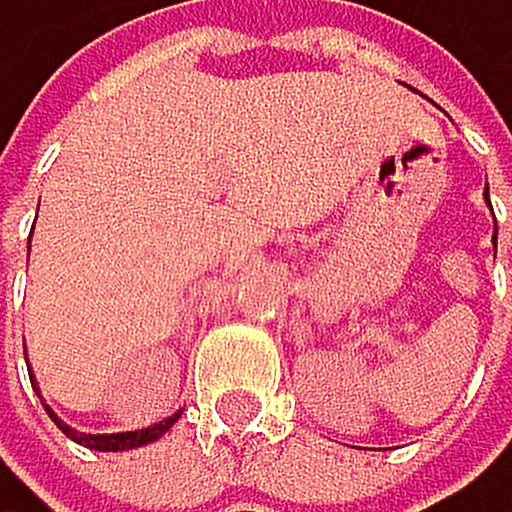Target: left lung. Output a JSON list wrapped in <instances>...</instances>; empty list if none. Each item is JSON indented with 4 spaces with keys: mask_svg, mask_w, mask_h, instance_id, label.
<instances>
[{
    "mask_svg": "<svg viewBox=\"0 0 512 512\" xmlns=\"http://www.w3.org/2000/svg\"><path fill=\"white\" fill-rule=\"evenodd\" d=\"M493 241H496V238H493Z\"/></svg>",
    "mask_w": 512,
    "mask_h": 512,
    "instance_id": "8db88e82",
    "label": "left lung"
}]
</instances>
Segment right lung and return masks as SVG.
<instances>
[{"mask_svg":"<svg viewBox=\"0 0 512 512\" xmlns=\"http://www.w3.org/2000/svg\"><path fill=\"white\" fill-rule=\"evenodd\" d=\"M180 416H170V419H164V422H153V426H147V429H137V432H113V436H86V432H76V429H69V426H63V422H56L59 429L66 432L73 443H80V446H86V449H103V453H123V449H133V446H147V443H153V439H160L164 432L174 426Z\"/></svg>","mask_w":512,"mask_h":512,"instance_id":"1","label":"right lung"}]
</instances>
